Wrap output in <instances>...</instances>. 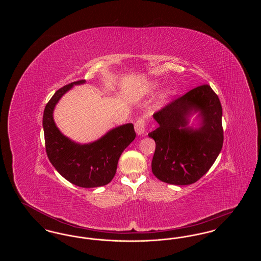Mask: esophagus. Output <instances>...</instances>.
<instances>
[{
  "mask_svg": "<svg viewBox=\"0 0 261 261\" xmlns=\"http://www.w3.org/2000/svg\"><path fill=\"white\" fill-rule=\"evenodd\" d=\"M146 119L144 117H139L135 122V131L138 135H142L146 130Z\"/></svg>",
  "mask_w": 261,
  "mask_h": 261,
  "instance_id": "esophagus-1",
  "label": "esophagus"
}]
</instances>
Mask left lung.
<instances>
[{
    "instance_id": "1",
    "label": "left lung",
    "mask_w": 261,
    "mask_h": 261,
    "mask_svg": "<svg viewBox=\"0 0 261 261\" xmlns=\"http://www.w3.org/2000/svg\"><path fill=\"white\" fill-rule=\"evenodd\" d=\"M199 111L203 125L186 127L191 111ZM153 118L159 127L149 132L155 142L151 162L153 175L172 185H190L206 173L223 146L222 107L210 85H200L173 99Z\"/></svg>"
}]
</instances>
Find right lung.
<instances>
[{"instance_id": "right-lung-1", "label": "right lung", "mask_w": 261, "mask_h": 261, "mask_svg": "<svg viewBox=\"0 0 261 261\" xmlns=\"http://www.w3.org/2000/svg\"><path fill=\"white\" fill-rule=\"evenodd\" d=\"M78 80L59 89L46 105L43 115L45 146L50 163L70 183L82 188H95L109 184L116 172L117 162L136 137L132 123L116 127L99 140L79 145L63 136L53 118V111L59 99Z\"/></svg>"}]
</instances>
